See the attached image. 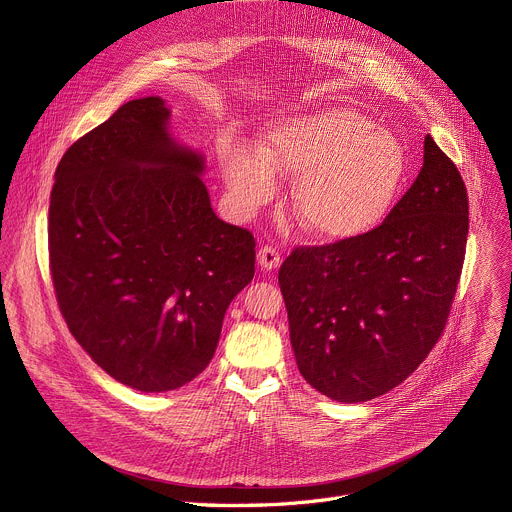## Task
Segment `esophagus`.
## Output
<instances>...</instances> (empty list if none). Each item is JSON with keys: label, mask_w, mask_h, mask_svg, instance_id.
Instances as JSON below:
<instances>
[{"label": "esophagus", "mask_w": 512, "mask_h": 512, "mask_svg": "<svg viewBox=\"0 0 512 512\" xmlns=\"http://www.w3.org/2000/svg\"><path fill=\"white\" fill-rule=\"evenodd\" d=\"M257 259H259L261 269H277V267H279V263H281V255H279V251H277L275 247H271V245L261 247V249H259V253H257Z\"/></svg>", "instance_id": "1"}]
</instances>
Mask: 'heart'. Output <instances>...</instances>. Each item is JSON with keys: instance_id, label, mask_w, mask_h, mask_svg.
<instances>
[{"instance_id": "b5f03b06", "label": "heart", "mask_w": 512, "mask_h": 512, "mask_svg": "<svg viewBox=\"0 0 512 512\" xmlns=\"http://www.w3.org/2000/svg\"><path fill=\"white\" fill-rule=\"evenodd\" d=\"M221 166L235 202L271 200L277 174L298 176L294 208L316 237L367 235L391 214L407 176V154L395 133L352 109L330 107L273 123L263 152L229 143Z\"/></svg>"}]
</instances>
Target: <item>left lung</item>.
Returning a JSON list of instances; mask_svg holds the SVG:
<instances>
[{"label":"left lung","instance_id":"left-lung-1","mask_svg":"<svg viewBox=\"0 0 512 512\" xmlns=\"http://www.w3.org/2000/svg\"><path fill=\"white\" fill-rule=\"evenodd\" d=\"M468 194L456 164L423 141V168L367 235L296 247L279 269L302 377L340 403L403 383L440 340L462 275Z\"/></svg>","mask_w":512,"mask_h":512}]
</instances>
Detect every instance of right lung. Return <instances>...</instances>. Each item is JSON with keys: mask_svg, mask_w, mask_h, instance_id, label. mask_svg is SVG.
Returning a JSON list of instances; mask_svg holds the SVG:
<instances>
[{"mask_svg": "<svg viewBox=\"0 0 512 512\" xmlns=\"http://www.w3.org/2000/svg\"><path fill=\"white\" fill-rule=\"evenodd\" d=\"M160 97L121 105L62 156L48 255L70 334L115 381L174 391L214 356L255 275V239L210 206L204 160L168 133Z\"/></svg>", "mask_w": 512, "mask_h": 512, "instance_id": "1", "label": "right lung"}]
</instances>
